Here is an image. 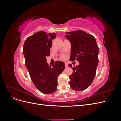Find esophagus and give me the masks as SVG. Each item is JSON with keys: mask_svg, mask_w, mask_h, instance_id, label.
I'll use <instances>...</instances> for the list:
<instances>
[{"mask_svg": "<svg viewBox=\"0 0 121 121\" xmlns=\"http://www.w3.org/2000/svg\"><path fill=\"white\" fill-rule=\"evenodd\" d=\"M65 68H67L68 67V64L67 63H65Z\"/></svg>", "mask_w": 121, "mask_h": 121, "instance_id": "34e87169", "label": "esophagus"}]
</instances>
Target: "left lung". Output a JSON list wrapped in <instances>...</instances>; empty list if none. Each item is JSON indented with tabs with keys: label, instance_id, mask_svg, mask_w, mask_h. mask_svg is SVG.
Returning <instances> with one entry per match:
<instances>
[{
	"label": "left lung",
	"instance_id": "left-lung-1",
	"mask_svg": "<svg viewBox=\"0 0 121 121\" xmlns=\"http://www.w3.org/2000/svg\"><path fill=\"white\" fill-rule=\"evenodd\" d=\"M65 37L71 44L69 60H77L79 64L74 68L69 82L73 89L83 91L88 87L95 76L98 64V46L93 36L81 30L65 33Z\"/></svg>",
	"mask_w": 121,
	"mask_h": 121
}]
</instances>
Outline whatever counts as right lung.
<instances>
[{
	"label": "right lung",
	"mask_w": 121,
	"mask_h": 121,
	"mask_svg": "<svg viewBox=\"0 0 121 121\" xmlns=\"http://www.w3.org/2000/svg\"><path fill=\"white\" fill-rule=\"evenodd\" d=\"M56 34L39 31L29 36L24 44L25 65L33 83L40 92L49 94L56 91L57 77L65 68L63 61H56L52 67L47 63L50 48Z\"/></svg>",
	"instance_id": "1"
}]
</instances>
